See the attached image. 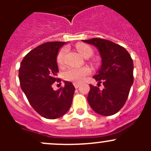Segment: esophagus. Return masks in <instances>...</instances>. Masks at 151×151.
Instances as JSON below:
<instances>
[{"label": "esophagus", "mask_w": 151, "mask_h": 151, "mask_svg": "<svg viewBox=\"0 0 151 151\" xmlns=\"http://www.w3.org/2000/svg\"><path fill=\"white\" fill-rule=\"evenodd\" d=\"M74 87H75L76 88H78L79 87H80V83H74Z\"/></svg>", "instance_id": "esophagus-1"}]
</instances>
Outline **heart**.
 I'll return each mask as SVG.
<instances>
[{"instance_id":"obj_1","label":"heart","mask_w":151,"mask_h":151,"mask_svg":"<svg viewBox=\"0 0 151 151\" xmlns=\"http://www.w3.org/2000/svg\"><path fill=\"white\" fill-rule=\"evenodd\" d=\"M77 50L84 58H89L93 54V50L91 47L85 44H79L77 46ZM67 52L66 47H63L60 50L57 57V62L59 66H62L64 63L65 55ZM91 68L88 67L82 68H69L63 74V77L68 81L74 83H81L85 80V76L91 73Z\"/></svg>"}]
</instances>
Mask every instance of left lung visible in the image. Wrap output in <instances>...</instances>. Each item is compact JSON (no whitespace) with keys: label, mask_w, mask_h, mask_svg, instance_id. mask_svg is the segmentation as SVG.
<instances>
[{"label":"left lung","mask_w":151,"mask_h":151,"mask_svg":"<svg viewBox=\"0 0 151 151\" xmlns=\"http://www.w3.org/2000/svg\"><path fill=\"white\" fill-rule=\"evenodd\" d=\"M98 49L101 65L93 78L104 88L90 85L88 103L93 110L104 116L117 113L126 103L134 82V64L131 55L124 47L102 39L83 40Z\"/></svg>","instance_id":"left-lung-1"}]
</instances>
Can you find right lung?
Returning a JSON list of instances; mask_svg holds the SVG:
<instances>
[{
    "label": "right lung",
    "instance_id": "add662e5",
    "mask_svg": "<svg viewBox=\"0 0 151 151\" xmlns=\"http://www.w3.org/2000/svg\"><path fill=\"white\" fill-rule=\"evenodd\" d=\"M66 42H52L41 45L28 52L22 60L19 80L32 107L47 119H56L69 109L75 88L64 81V88L54 91L52 85L57 78L58 51Z\"/></svg>",
    "mask_w": 151,
    "mask_h": 151
}]
</instances>
